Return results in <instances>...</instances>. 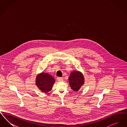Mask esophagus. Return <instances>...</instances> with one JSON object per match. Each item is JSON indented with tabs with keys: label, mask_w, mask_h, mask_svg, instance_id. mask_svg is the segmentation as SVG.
<instances>
[{
	"label": "esophagus",
	"mask_w": 127,
	"mask_h": 127,
	"mask_svg": "<svg viewBox=\"0 0 127 127\" xmlns=\"http://www.w3.org/2000/svg\"><path fill=\"white\" fill-rule=\"evenodd\" d=\"M57 80L58 81H62L63 80V78L61 77H58L57 78Z\"/></svg>",
	"instance_id": "34e87169"
}]
</instances>
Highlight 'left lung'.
Returning a JSON list of instances; mask_svg holds the SVG:
<instances>
[{
  "mask_svg": "<svg viewBox=\"0 0 127 127\" xmlns=\"http://www.w3.org/2000/svg\"><path fill=\"white\" fill-rule=\"evenodd\" d=\"M68 81L71 88L75 91H79L84 82V78L81 73L74 71L71 73Z\"/></svg>",
  "mask_w": 127,
  "mask_h": 127,
  "instance_id": "8db88e82",
  "label": "left lung"
}]
</instances>
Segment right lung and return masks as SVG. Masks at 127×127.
<instances>
[{
  "label": "right lung",
  "instance_id": "obj_1",
  "mask_svg": "<svg viewBox=\"0 0 127 127\" xmlns=\"http://www.w3.org/2000/svg\"><path fill=\"white\" fill-rule=\"evenodd\" d=\"M55 81V79L51 75L43 72L37 76L36 84L40 91L46 93L51 90Z\"/></svg>",
  "mask_w": 127,
  "mask_h": 127
}]
</instances>
